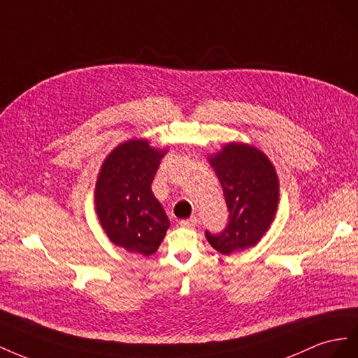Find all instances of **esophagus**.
Here are the masks:
<instances>
[{"instance_id":"1","label":"esophagus","mask_w":358,"mask_h":358,"mask_svg":"<svg viewBox=\"0 0 358 358\" xmlns=\"http://www.w3.org/2000/svg\"><path fill=\"white\" fill-rule=\"evenodd\" d=\"M180 224H181V227H185V228H195L196 224H198V219L196 217H192V219L181 220Z\"/></svg>"}]
</instances>
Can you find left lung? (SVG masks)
<instances>
[{
	"label": "left lung",
	"mask_w": 358,
	"mask_h": 358,
	"mask_svg": "<svg viewBox=\"0 0 358 358\" xmlns=\"http://www.w3.org/2000/svg\"><path fill=\"white\" fill-rule=\"evenodd\" d=\"M210 163L220 180L229 216L220 232L206 231L208 243L223 255L255 246L278 210V173L264 152L236 142L224 145Z\"/></svg>",
	"instance_id": "1"
}]
</instances>
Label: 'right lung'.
<instances>
[{
    "label": "right lung",
    "mask_w": 358,
    "mask_h": 358,
    "mask_svg": "<svg viewBox=\"0 0 358 358\" xmlns=\"http://www.w3.org/2000/svg\"><path fill=\"white\" fill-rule=\"evenodd\" d=\"M166 151L134 139L105 160L96 182V211L109 240L127 252L155 253L169 228L151 185Z\"/></svg>",
    "instance_id": "1"
}]
</instances>
